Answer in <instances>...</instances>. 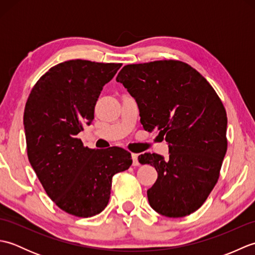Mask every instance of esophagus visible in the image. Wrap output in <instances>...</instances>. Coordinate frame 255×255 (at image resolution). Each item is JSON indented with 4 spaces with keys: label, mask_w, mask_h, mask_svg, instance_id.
I'll use <instances>...</instances> for the list:
<instances>
[{
    "label": "esophagus",
    "mask_w": 255,
    "mask_h": 255,
    "mask_svg": "<svg viewBox=\"0 0 255 255\" xmlns=\"http://www.w3.org/2000/svg\"><path fill=\"white\" fill-rule=\"evenodd\" d=\"M131 158H132V165H133V166H138V165H139L138 155H137L136 153H132V154H131Z\"/></svg>",
    "instance_id": "obj_1"
}]
</instances>
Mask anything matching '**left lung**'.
<instances>
[{
  "label": "left lung",
  "mask_w": 255,
  "mask_h": 255,
  "mask_svg": "<svg viewBox=\"0 0 255 255\" xmlns=\"http://www.w3.org/2000/svg\"><path fill=\"white\" fill-rule=\"evenodd\" d=\"M134 100L140 122L159 130L170 156H138L158 172L148 200L156 213L180 218L196 211L217 183L227 152V113L213 86L189 64L159 60L127 64L116 78Z\"/></svg>",
  "instance_id": "obj_1"
}]
</instances>
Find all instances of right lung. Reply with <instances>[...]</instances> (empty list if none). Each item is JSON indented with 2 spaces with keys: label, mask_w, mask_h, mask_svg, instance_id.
Instances as JSON below:
<instances>
[{
  "label": "right lung",
  "mask_w": 255,
  "mask_h": 255,
  "mask_svg": "<svg viewBox=\"0 0 255 255\" xmlns=\"http://www.w3.org/2000/svg\"><path fill=\"white\" fill-rule=\"evenodd\" d=\"M122 63L69 60L50 68L31 89L24 111L27 155L47 195L75 217L105 209L112 178L130 167L125 149H90L77 134L94 119L97 99Z\"/></svg>",
  "instance_id": "right-lung-1"
}]
</instances>
